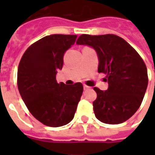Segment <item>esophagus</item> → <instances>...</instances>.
<instances>
[{
    "mask_svg": "<svg viewBox=\"0 0 155 155\" xmlns=\"http://www.w3.org/2000/svg\"><path fill=\"white\" fill-rule=\"evenodd\" d=\"M89 89H91L90 86H88L86 84H84V90H89Z\"/></svg>",
    "mask_w": 155,
    "mask_h": 155,
    "instance_id": "34e87169",
    "label": "esophagus"
}]
</instances>
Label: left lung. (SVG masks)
<instances>
[{"instance_id": "1", "label": "left lung", "mask_w": 155, "mask_h": 155, "mask_svg": "<svg viewBox=\"0 0 155 155\" xmlns=\"http://www.w3.org/2000/svg\"><path fill=\"white\" fill-rule=\"evenodd\" d=\"M78 45H87L96 51L98 72L106 74L107 91L94 87V114L105 124H118L129 120L140 108L148 86L146 65L127 41L113 34L81 35Z\"/></svg>"}]
</instances>
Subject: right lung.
<instances>
[{"label": "right lung", "mask_w": 155, "mask_h": 155, "mask_svg": "<svg viewBox=\"0 0 155 155\" xmlns=\"http://www.w3.org/2000/svg\"><path fill=\"white\" fill-rule=\"evenodd\" d=\"M75 35H51L29 46L17 71V86L31 114L45 125L63 126L74 118L83 93V84H58L56 73L63 67L65 51Z\"/></svg>", "instance_id": "1"}]
</instances>
